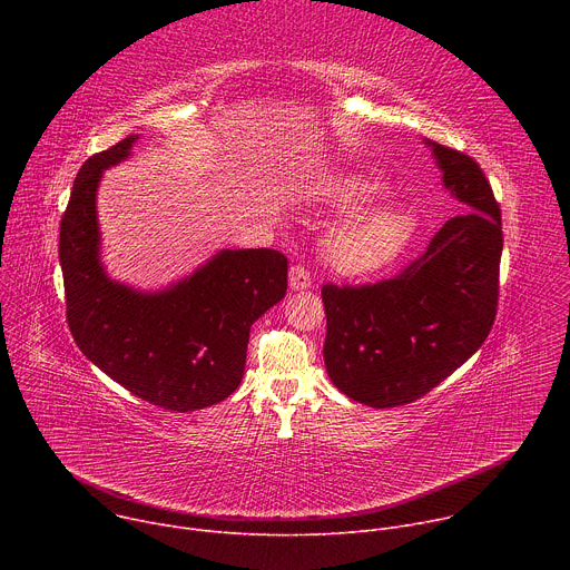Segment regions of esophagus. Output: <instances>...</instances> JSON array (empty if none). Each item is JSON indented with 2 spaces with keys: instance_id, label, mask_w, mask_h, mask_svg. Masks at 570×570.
<instances>
[{
  "instance_id": "obj_1",
  "label": "esophagus",
  "mask_w": 570,
  "mask_h": 570,
  "mask_svg": "<svg viewBox=\"0 0 570 570\" xmlns=\"http://www.w3.org/2000/svg\"><path fill=\"white\" fill-rule=\"evenodd\" d=\"M288 284H291L293 291H306V288H311L313 277H311V273H308L304 266L297 264V266H293L291 273H288Z\"/></svg>"
}]
</instances>
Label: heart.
Returning <instances> with one entry per match:
<instances>
[{
    "mask_svg": "<svg viewBox=\"0 0 570 570\" xmlns=\"http://www.w3.org/2000/svg\"><path fill=\"white\" fill-rule=\"evenodd\" d=\"M383 189L370 178L338 174L317 183L313 198L336 212H354L374 203ZM415 216L396 205L358 214L324 240V257L345 275H367L392 264L415 234Z\"/></svg>",
    "mask_w": 570,
    "mask_h": 570,
    "instance_id": "heart-1",
    "label": "heart"
}]
</instances>
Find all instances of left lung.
<instances>
[{
  "label": "left lung",
  "mask_w": 570,
  "mask_h": 570,
  "mask_svg": "<svg viewBox=\"0 0 570 570\" xmlns=\"http://www.w3.org/2000/svg\"><path fill=\"white\" fill-rule=\"evenodd\" d=\"M433 148L458 216L399 275L363 286L324 284V365L334 385L372 409L422 399L490 336L499 306L501 207L478 161Z\"/></svg>",
  "instance_id": "left-lung-1"
}]
</instances>
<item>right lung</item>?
Masks as SVG:
<instances>
[{
	"label": "right lung",
	"mask_w": 570,
	"mask_h": 570,
	"mask_svg": "<svg viewBox=\"0 0 570 570\" xmlns=\"http://www.w3.org/2000/svg\"><path fill=\"white\" fill-rule=\"evenodd\" d=\"M135 141L92 155L73 180L58 243L67 324L112 381L159 409L191 413L238 387L253 322L286 295L288 259L271 248L220 250L167 291L112 282L99 259L97 187Z\"/></svg>",
	"instance_id": "obj_1"
}]
</instances>
